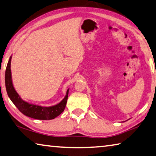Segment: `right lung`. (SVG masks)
I'll return each instance as SVG.
<instances>
[{"label": "right lung", "mask_w": 156, "mask_h": 156, "mask_svg": "<svg viewBox=\"0 0 156 156\" xmlns=\"http://www.w3.org/2000/svg\"><path fill=\"white\" fill-rule=\"evenodd\" d=\"M11 60H12V56L9 57L6 70H5V87H6V90L9 99L16 105V107L20 110V112L27 116L38 120L54 119L60 114H62L66 105L69 89L67 90L64 99L53 106L44 107V106L31 104L21 99L13 87L12 72H11Z\"/></svg>", "instance_id": "add662e5"}]
</instances>
